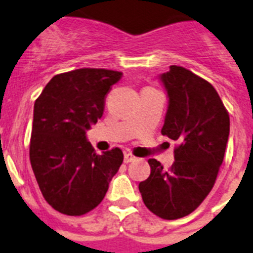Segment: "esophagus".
<instances>
[{"label":"esophagus","instance_id":"1","mask_svg":"<svg viewBox=\"0 0 253 253\" xmlns=\"http://www.w3.org/2000/svg\"><path fill=\"white\" fill-rule=\"evenodd\" d=\"M137 160V157L135 156H133L131 153H129V152H126V153L124 154V162L125 163H129V162H134V161Z\"/></svg>","mask_w":253,"mask_h":253}]
</instances>
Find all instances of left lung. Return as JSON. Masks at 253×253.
Here are the masks:
<instances>
[{"label": "left lung", "instance_id": "8db88e82", "mask_svg": "<svg viewBox=\"0 0 253 253\" xmlns=\"http://www.w3.org/2000/svg\"><path fill=\"white\" fill-rule=\"evenodd\" d=\"M160 78L169 96L161 133L178 146L169 169L148 160L151 175L139 191L152 213L173 220L193 213L213 189L229 137V115L215 88L189 69L171 66Z\"/></svg>", "mask_w": 253, "mask_h": 253}]
</instances>
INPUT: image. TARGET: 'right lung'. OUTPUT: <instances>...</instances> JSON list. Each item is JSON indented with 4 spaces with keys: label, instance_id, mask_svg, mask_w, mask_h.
<instances>
[{
    "label": "right lung",
    "instance_id": "right-lung-1",
    "mask_svg": "<svg viewBox=\"0 0 253 253\" xmlns=\"http://www.w3.org/2000/svg\"><path fill=\"white\" fill-rule=\"evenodd\" d=\"M122 75L104 68L60 73L35 101L30 163L44 199L59 213L77 216L95 209L122 166V149L97 154L86 138Z\"/></svg>",
    "mask_w": 253,
    "mask_h": 253
}]
</instances>
